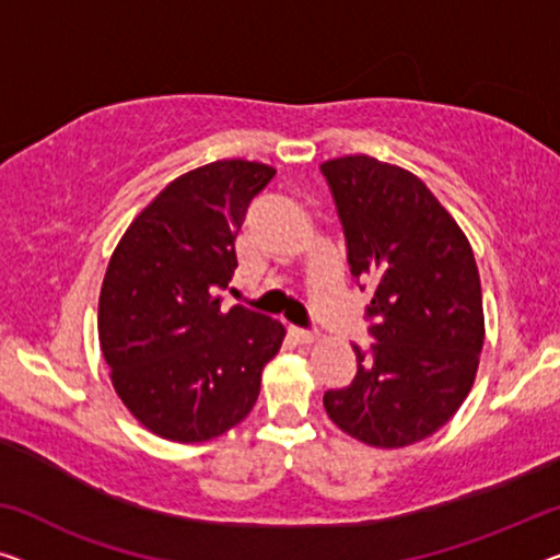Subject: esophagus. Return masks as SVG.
<instances>
[{"label": "esophagus", "instance_id": "1", "mask_svg": "<svg viewBox=\"0 0 560 560\" xmlns=\"http://www.w3.org/2000/svg\"><path fill=\"white\" fill-rule=\"evenodd\" d=\"M291 337H294L299 345H312V341H316V334L308 331V329H299V327H291Z\"/></svg>", "mask_w": 560, "mask_h": 560}]
</instances>
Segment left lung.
<instances>
[{
  "instance_id": "8db88e82",
  "label": "left lung",
  "mask_w": 560,
  "mask_h": 560,
  "mask_svg": "<svg viewBox=\"0 0 560 560\" xmlns=\"http://www.w3.org/2000/svg\"><path fill=\"white\" fill-rule=\"evenodd\" d=\"M347 238L349 271L374 287V345H354L352 385L329 389V420L372 447L438 432L478 372L486 319L470 241L430 188L370 155L322 163Z\"/></svg>"
}]
</instances>
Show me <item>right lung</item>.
I'll return each mask as SVG.
<instances>
[{
  "mask_svg": "<svg viewBox=\"0 0 560 560\" xmlns=\"http://www.w3.org/2000/svg\"><path fill=\"white\" fill-rule=\"evenodd\" d=\"M271 165L215 161L183 173L136 215L107 264L97 334L113 387L158 438L194 445L254 410L281 322L221 306L236 233Z\"/></svg>",
  "mask_w": 560,
  "mask_h": 560,
  "instance_id": "1",
  "label": "right lung"
}]
</instances>
